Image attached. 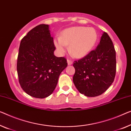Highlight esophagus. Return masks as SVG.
Returning a JSON list of instances; mask_svg holds the SVG:
<instances>
[{"label":"esophagus","mask_w":131,"mask_h":131,"mask_svg":"<svg viewBox=\"0 0 131 131\" xmlns=\"http://www.w3.org/2000/svg\"><path fill=\"white\" fill-rule=\"evenodd\" d=\"M67 62H68V65H71L73 63L72 61H71V60H67Z\"/></svg>","instance_id":"obj_1"}]
</instances>
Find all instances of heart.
I'll use <instances>...</instances> for the list:
<instances>
[{
	"instance_id": "heart-1",
	"label": "heart",
	"mask_w": 131,
	"mask_h": 131,
	"mask_svg": "<svg viewBox=\"0 0 131 131\" xmlns=\"http://www.w3.org/2000/svg\"><path fill=\"white\" fill-rule=\"evenodd\" d=\"M97 34L92 28L74 26L66 29L61 36L54 37L53 42L58 52L63 55L68 50L75 58H82L86 56L96 43Z\"/></svg>"
}]
</instances>
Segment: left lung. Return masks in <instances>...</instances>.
Returning a JSON list of instances; mask_svg holds the SVG:
<instances>
[{"label":"left lung","mask_w":131,"mask_h":131,"mask_svg":"<svg viewBox=\"0 0 131 131\" xmlns=\"http://www.w3.org/2000/svg\"><path fill=\"white\" fill-rule=\"evenodd\" d=\"M116 63L112 41L107 33L103 32L96 48L74 62L73 82L78 91L88 97L102 94L114 81Z\"/></svg>","instance_id":"left-lung-1"}]
</instances>
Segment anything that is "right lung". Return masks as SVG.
I'll return each instance as SVG.
<instances>
[{
	"instance_id": "1",
	"label": "right lung",
	"mask_w": 131,
	"mask_h": 131,
	"mask_svg": "<svg viewBox=\"0 0 131 131\" xmlns=\"http://www.w3.org/2000/svg\"><path fill=\"white\" fill-rule=\"evenodd\" d=\"M49 25L40 24L29 31L20 42L17 62L19 83L27 94L45 98L52 93L66 59L54 54L56 48Z\"/></svg>"
}]
</instances>
